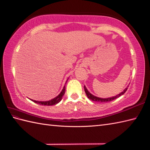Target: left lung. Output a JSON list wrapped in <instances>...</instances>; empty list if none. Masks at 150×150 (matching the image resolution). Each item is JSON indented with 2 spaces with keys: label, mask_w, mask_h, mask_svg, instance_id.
Masks as SVG:
<instances>
[{
  "label": "left lung",
  "mask_w": 150,
  "mask_h": 150,
  "mask_svg": "<svg viewBox=\"0 0 150 150\" xmlns=\"http://www.w3.org/2000/svg\"><path fill=\"white\" fill-rule=\"evenodd\" d=\"M84 89H85V92L86 93V96H87V97L89 99H91V100L93 101H96V102H99V103H106V102H109V101H112L113 100H114L116 98H117L119 97H120L121 96L123 95L126 92V91H127L128 88H126L123 92H122L120 94H119L118 95H116L115 96H114V97H112V98H98V97H96V96L92 95L91 93H90L87 88H86V86H84Z\"/></svg>",
  "instance_id": "obj_1"
}]
</instances>
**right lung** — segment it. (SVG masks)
I'll return each mask as SVG.
<instances>
[{
    "instance_id": "right-lung-1",
    "label": "right lung",
    "mask_w": 150,
    "mask_h": 150,
    "mask_svg": "<svg viewBox=\"0 0 150 150\" xmlns=\"http://www.w3.org/2000/svg\"><path fill=\"white\" fill-rule=\"evenodd\" d=\"M68 80V79H67ZM65 86H64V88L62 89V92L59 93V94L58 96H56V98H54V99H51V100L49 101H35V100H33V99H31V100L33 102H35L37 104L41 105H46V106H52V105H55L58 103L59 101L62 100V97L64 96V95L65 94Z\"/></svg>"
}]
</instances>
